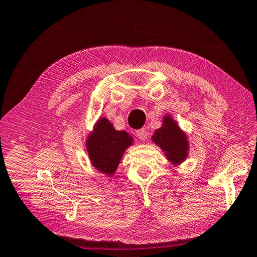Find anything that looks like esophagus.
<instances>
[{
	"instance_id": "obj_1",
	"label": "esophagus",
	"mask_w": 257,
	"mask_h": 257,
	"mask_svg": "<svg viewBox=\"0 0 257 257\" xmlns=\"http://www.w3.org/2000/svg\"><path fill=\"white\" fill-rule=\"evenodd\" d=\"M136 135H137V137H138L139 139H141L142 142H145L146 138H147V135H149V133H147L146 129H139V130H137Z\"/></svg>"
}]
</instances>
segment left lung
I'll return each instance as SVG.
<instances>
[{"label": "left lung", "mask_w": 257, "mask_h": 257, "mask_svg": "<svg viewBox=\"0 0 257 257\" xmlns=\"http://www.w3.org/2000/svg\"><path fill=\"white\" fill-rule=\"evenodd\" d=\"M151 139L162 150L165 158L175 167L184 163L188 158L190 149L188 135L179 127L170 113L163 115L162 124L155 130Z\"/></svg>", "instance_id": "1"}]
</instances>
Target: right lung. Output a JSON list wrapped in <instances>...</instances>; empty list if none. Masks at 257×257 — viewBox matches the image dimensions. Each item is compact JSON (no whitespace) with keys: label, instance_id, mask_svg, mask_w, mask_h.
Segmentation results:
<instances>
[{"label":"right lung","instance_id":"add662e5","mask_svg":"<svg viewBox=\"0 0 257 257\" xmlns=\"http://www.w3.org/2000/svg\"><path fill=\"white\" fill-rule=\"evenodd\" d=\"M134 137L124 130H116L110 120L99 116L92 132L85 138L89 162L102 175L112 178L118 170L123 155L134 144Z\"/></svg>","mask_w":257,"mask_h":257}]
</instances>
